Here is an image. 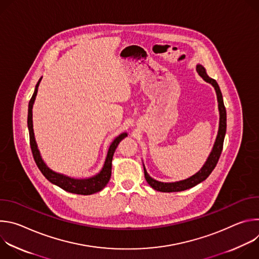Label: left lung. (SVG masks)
<instances>
[{
	"label": "left lung",
	"mask_w": 259,
	"mask_h": 259,
	"mask_svg": "<svg viewBox=\"0 0 259 259\" xmlns=\"http://www.w3.org/2000/svg\"><path fill=\"white\" fill-rule=\"evenodd\" d=\"M196 69L200 75V77H202V79L205 82L211 84L214 87L215 92H216L217 102H218V110H219V126H218L217 136H216L214 145L212 147V151H211L209 157L207 158L205 164L203 165V167L196 174H194L193 176H191L187 179L174 181V182L159 181L149 175V173L146 172V169L143 165L145 180L154 190H156L158 192H162V193L181 192V191H186L191 188H194L200 182L204 181L211 174V172L213 171V169L215 168V166L219 160L221 152H223L224 140H225V136H226V132H227V110H226V107L224 104L223 94H221V91H220V88H219L217 82L207 75L206 69L203 65L197 64Z\"/></svg>",
	"instance_id": "left-lung-1"
}]
</instances>
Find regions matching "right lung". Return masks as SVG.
<instances>
[{
    "label": "right lung",
    "instance_id": "right-lung-1",
    "mask_svg": "<svg viewBox=\"0 0 259 259\" xmlns=\"http://www.w3.org/2000/svg\"><path fill=\"white\" fill-rule=\"evenodd\" d=\"M42 78L39 80L38 84L35 85L34 92L29 100L28 103V115H27V127H28V132H29V142H30V149L32 152V156L34 159V162L42 172V174L55 186L59 187L60 189L64 190L65 192L71 193V194H77V195H92L97 192H100L101 190L104 189V187L107 184V182L110 179V175H112V161H113V156L115 154V151L117 149L118 144L122 139H124L128 134L126 132L121 133L119 136H117L114 141L110 143L107 155L103 164V167L101 170L88 178H73L58 172L53 171L50 169L44 160L41 157L40 151L38 149V144L35 142L34 138V133H33V126H32V106L33 102L36 96V93H38V88L40 85Z\"/></svg>",
    "mask_w": 259,
    "mask_h": 259
}]
</instances>
